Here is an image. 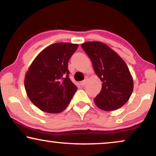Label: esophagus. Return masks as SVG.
I'll use <instances>...</instances> for the list:
<instances>
[{
	"instance_id": "obj_1",
	"label": "esophagus",
	"mask_w": 156,
	"mask_h": 156,
	"mask_svg": "<svg viewBox=\"0 0 156 156\" xmlns=\"http://www.w3.org/2000/svg\"><path fill=\"white\" fill-rule=\"evenodd\" d=\"M85 84H86V81H85V80L82 81V82H80V85H81V86H82V87H84Z\"/></svg>"
}]
</instances>
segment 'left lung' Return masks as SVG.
Listing matches in <instances>:
<instances>
[{"mask_svg":"<svg viewBox=\"0 0 156 156\" xmlns=\"http://www.w3.org/2000/svg\"><path fill=\"white\" fill-rule=\"evenodd\" d=\"M81 46L102 82L101 90L94 98L95 104L105 111L121 108L129 99L133 89V78L126 64L103 42H87Z\"/></svg>","mask_w":156,"mask_h":156,"instance_id":"obj_1","label":"left lung"}]
</instances>
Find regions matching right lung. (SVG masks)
<instances>
[{
    "label": "right lung",
    "mask_w": 156,
    "mask_h": 156,
    "mask_svg": "<svg viewBox=\"0 0 156 156\" xmlns=\"http://www.w3.org/2000/svg\"><path fill=\"white\" fill-rule=\"evenodd\" d=\"M78 44L59 42L47 47L34 59L25 78L30 101L44 112L65 110L77 87L69 77L68 62Z\"/></svg>",
    "instance_id": "1"
}]
</instances>
